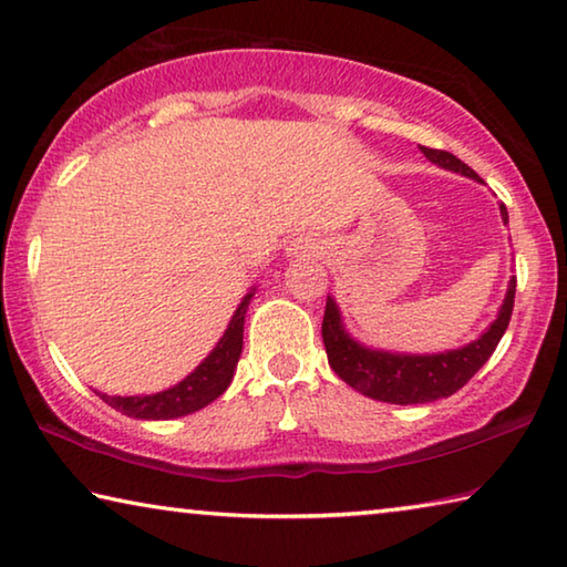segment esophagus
I'll return each instance as SVG.
<instances>
[{"mask_svg": "<svg viewBox=\"0 0 567 567\" xmlns=\"http://www.w3.org/2000/svg\"><path fill=\"white\" fill-rule=\"evenodd\" d=\"M318 243H315L312 237H297L295 243L290 245V257H305V255H312L318 252Z\"/></svg>", "mask_w": 567, "mask_h": 567, "instance_id": "34e87169", "label": "esophagus"}]
</instances>
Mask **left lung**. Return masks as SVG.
<instances>
[{"label": "left lung", "mask_w": 567, "mask_h": 567, "mask_svg": "<svg viewBox=\"0 0 567 567\" xmlns=\"http://www.w3.org/2000/svg\"><path fill=\"white\" fill-rule=\"evenodd\" d=\"M433 165L460 172L470 179H480L475 169H470L465 162H460L455 155L445 150H430L420 147ZM503 223H507V209L501 205ZM515 302V277L507 282L505 300L501 305V312L491 322L477 340H473L465 348L445 350L435 354H402V352H388L368 348L352 338L344 330L340 307L334 297L328 295V305H324L322 318V342L328 350V362L334 370V375L348 382L362 395L380 402H392V405H417V402H433L440 398H450L457 392L465 382L491 360L497 342L507 330L513 315Z\"/></svg>", "instance_id": "1"}]
</instances>
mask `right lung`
<instances>
[{
    "label": "right lung",
    "instance_id": "add662e5",
    "mask_svg": "<svg viewBox=\"0 0 567 567\" xmlns=\"http://www.w3.org/2000/svg\"><path fill=\"white\" fill-rule=\"evenodd\" d=\"M252 295L255 290H249L243 297V302L237 305L233 320H229L225 334L215 344V350L209 352L185 380L177 382L175 388L155 392V395L120 398V395H104V392H97V395L107 402L110 408L120 410L122 415L137 417V420H172V417H182V415H189V412L203 410L205 405H209V402L223 395L235 378L237 360L239 354H243L245 315Z\"/></svg>",
    "mask_w": 567,
    "mask_h": 567
}]
</instances>
